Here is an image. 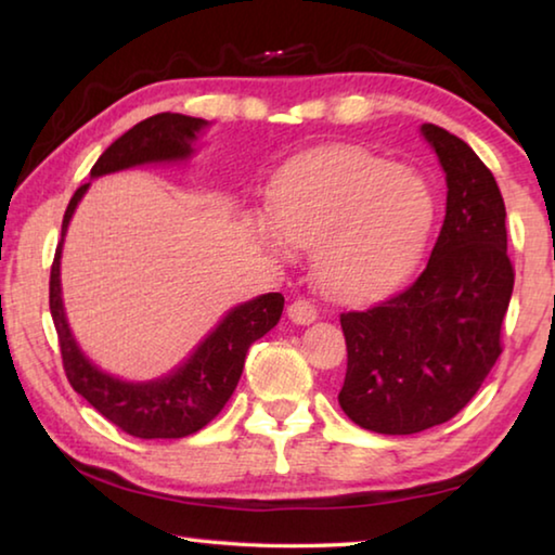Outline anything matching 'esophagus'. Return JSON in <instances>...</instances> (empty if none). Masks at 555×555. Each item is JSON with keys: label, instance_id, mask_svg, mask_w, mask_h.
<instances>
[{"label": "esophagus", "instance_id": "esophagus-1", "mask_svg": "<svg viewBox=\"0 0 555 555\" xmlns=\"http://www.w3.org/2000/svg\"><path fill=\"white\" fill-rule=\"evenodd\" d=\"M288 318L294 321L296 325H308L313 323L318 318V308L313 306V300L308 298H296L294 304L288 306Z\"/></svg>", "mask_w": 555, "mask_h": 555}]
</instances>
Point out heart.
I'll use <instances>...</instances> for the list:
<instances>
[{
  "mask_svg": "<svg viewBox=\"0 0 555 555\" xmlns=\"http://www.w3.org/2000/svg\"><path fill=\"white\" fill-rule=\"evenodd\" d=\"M271 218L257 220L261 242L286 257L288 242L313 249V274L327 296L379 294L418 255L434 195L424 178L357 146L296 158L271 188Z\"/></svg>",
  "mask_w": 555,
  "mask_h": 555,
  "instance_id": "b5f03b06",
  "label": "heart"
}]
</instances>
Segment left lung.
<instances>
[{
  "label": "left lung",
  "instance_id": "8db88e82",
  "mask_svg": "<svg viewBox=\"0 0 555 555\" xmlns=\"http://www.w3.org/2000/svg\"><path fill=\"white\" fill-rule=\"evenodd\" d=\"M446 171V220L409 286L340 313L347 372L337 401L357 426L409 436L463 411L502 354L514 288L506 210L494 176L463 139L424 125Z\"/></svg>",
  "mask_w": 555,
  "mask_h": 555
}]
</instances>
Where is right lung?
Instances as JSON below:
<instances>
[{
    "label": "right lung",
    "mask_w": 555,
    "mask_h": 555,
    "mask_svg": "<svg viewBox=\"0 0 555 555\" xmlns=\"http://www.w3.org/2000/svg\"><path fill=\"white\" fill-rule=\"evenodd\" d=\"M205 125H208L205 119L176 115V112H162V115L149 117L105 149V154L92 166L90 176L98 178L142 164L183 162L193 154L191 144L198 139V131ZM88 185L90 183L80 185L65 208L61 242L55 247L51 264L49 304L55 333H59L65 377L82 399H88L90 406H95L109 424H115L125 434L144 440L185 438L208 426L230 401L242 377L249 345L264 337L279 323L281 311H284V296L264 294L242 306H234L220 325L198 345V350L164 379L134 384L102 372L80 352L68 321H65L61 298L63 237Z\"/></svg>",
    "instance_id": "obj_1"
}]
</instances>
